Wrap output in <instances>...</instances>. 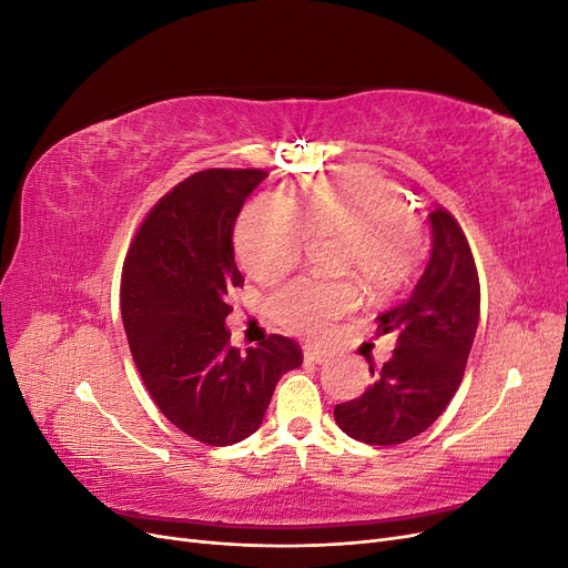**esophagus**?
I'll list each match as a JSON object with an SVG mask.
<instances>
[{
    "label": "esophagus",
    "mask_w": 568,
    "mask_h": 568,
    "mask_svg": "<svg viewBox=\"0 0 568 568\" xmlns=\"http://www.w3.org/2000/svg\"><path fill=\"white\" fill-rule=\"evenodd\" d=\"M303 357H305V363H315V365H324L326 363V355L322 351H317V348H305Z\"/></svg>",
    "instance_id": "34e87169"
}]
</instances>
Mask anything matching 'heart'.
Wrapping results in <instances>:
<instances>
[{
	"label": "heart",
	"mask_w": 568,
	"mask_h": 568,
	"mask_svg": "<svg viewBox=\"0 0 568 568\" xmlns=\"http://www.w3.org/2000/svg\"><path fill=\"white\" fill-rule=\"evenodd\" d=\"M313 236H343L341 272L355 274L372 294L400 286L415 265L419 230L398 186L367 170H346L305 182L296 201L267 192L239 215L234 248L255 282L294 270ZM353 282L296 280L270 298V315L288 332L317 338L353 313Z\"/></svg>",
	"instance_id": "b5f03b06"
}]
</instances>
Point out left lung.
<instances>
[{"label":"left lung","instance_id":"left-lung-1","mask_svg":"<svg viewBox=\"0 0 568 568\" xmlns=\"http://www.w3.org/2000/svg\"><path fill=\"white\" fill-rule=\"evenodd\" d=\"M432 255L412 294L382 313L379 332L395 334L374 384L334 407L343 434L369 445H398L426 432L457 393L480 313L474 255L457 220L434 211Z\"/></svg>","mask_w":568,"mask_h":568}]
</instances>
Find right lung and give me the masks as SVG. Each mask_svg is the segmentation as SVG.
<instances>
[{"instance_id": "right-lung-1", "label": "right lung", "mask_w": 568, "mask_h": 568, "mask_svg": "<svg viewBox=\"0 0 568 568\" xmlns=\"http://www.w3.org/2000/svg\"><path fill=\"white\" fill-rule=\"evenodd\" d=\"M265 170L213 168L180 182L142 222L123 267L120 313L153 403L180 432L232 445L263 424L282 374L301 367L298 343L272 334L242 353L230 343L227 296L239 211Z\"/></svg>"}]
</instances>
